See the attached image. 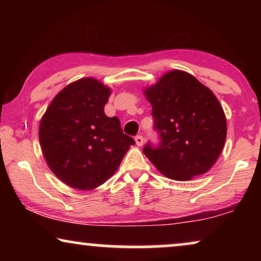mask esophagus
I'll list each match as a JSON object with an SVG mask.
<instances>
[{"label": "esophagus", "mask_w": 261, "mask_h": 261, "mask_svg": "<svg viewBox=\"0 0 261 261\" xmlns=\"http://www.w3.org/2000/svg\"><path fill=\"white\" fill-rule=\"evenodd\" d=\"M135 144H137V146H142L144 145V138L141 137V135H138V137H135Z\"/></svg>", "instance_id": "esophagus-1"}]
</instances>
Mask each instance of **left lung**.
<instances>
[{
    "mask_svg": "<svg viewBox=\"0 0 261 261\" xmlns=\"http://www.w3.org/2000/svg\"><path fill=\"white\" fill-rule=\"evenodd\" d=\"M152 106L158 147L144 153L160 173L174 180H190L206 173L222 152L227 120L214 92L197 78L172 70L144 90Z\"/></svg>",
    "mask_w": 261,
    "mask_h": 261,
    "instance_id": "1",
    "label": "left lung"
}]
</instances>
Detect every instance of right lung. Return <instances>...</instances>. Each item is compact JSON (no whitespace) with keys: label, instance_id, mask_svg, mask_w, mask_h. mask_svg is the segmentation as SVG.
I'll use <instances>...</instances> for the list:
<instances>
[{"label":"right lung","instance_id":"obj_1","mask_svg":"<svg viewBox=\"0 0 261 261\" xmlns=\"http://www.w3.org/2000/svg\"><path fill=\"white\" fill-rule=\"evenodd\" d=\"M110 94L102 82L81 78L59 91L41 117L42 154L52 172L71 188L92 190L102 185L135 144L116 116L105 114Z\"/></svg>","mask_w":261,"mask_h":261}]
</instances>
